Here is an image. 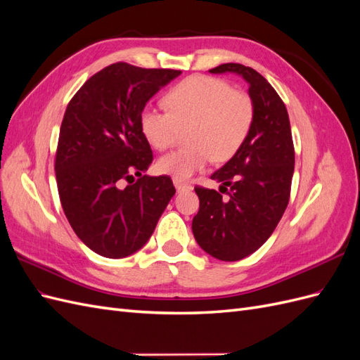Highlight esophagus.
<instances>
[{
  "mask_svg": "<svg viewBox=\"0 0 360 360\" xmlns=\"http://www.w3.org/2000/svg\"><path fill=\"white\" fill-rule=\"evenodd\" d=\"M174 186H176V189L179 192L181 191H186V189H191V184L188 183H183V181H179V180H174Z\"/></svg>",
  "mask_w": 360,
  "mask_h": 360,
  "instance_id": "esophagus-1",
  "label": "esophagus"
}]
</instances>
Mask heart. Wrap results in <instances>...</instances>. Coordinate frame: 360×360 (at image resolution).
<instances>
[{
	"label": "heart",
	"instance_id": "heart-1",
	"mask_svg": "<svg viewBox=\"0 0 360 360\" xmlns=\"http://www.w3.org/2000/svg\"><path fill=\"white\" fill-rule=\"evenodd\" d=\"M169 111L146 106L139 117L141 132L151 147L165 150L188 129L189 147L174 150L158 160V171L186 181L212 159L225 162L242 147L254 122L250 97L226 81L193 75L179 82L165 97Z\"/></svg>",
	"mask_w": 360,
	"mask_h": 360
}]
</instances>
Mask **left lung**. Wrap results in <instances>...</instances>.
Masks as SVG:
<instances>
[{"label":"left lung","mask_w":360,"mask_h":360,"mask_svg":"<svg viewBox=\"0 0 360 360\" xmlns=\"http://www.w3.org/2000/svg\"><path fill=\"white\" fill-rule=\"evenodd\" d=\"M210 73H236L248 82L254 122L242 147L212 174L219 191L195 188L200 210L193 216L195 240L221 261L242 259L264 245L275 231L290 200L294 146L287 108L264 76L237 63L221 64Z\"/></svg>","instance_id":"obj_1"}]
</instances>
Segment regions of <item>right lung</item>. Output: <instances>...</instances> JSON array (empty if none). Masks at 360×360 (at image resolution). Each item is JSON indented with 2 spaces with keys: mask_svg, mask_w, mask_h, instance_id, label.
<instances>
[{
  "mask_svg": "<svg viewBox=\"0 0 360 360\" xmlns=\"http://www.w3.org/2000/svg\"><path fill=\"white\" fill-rule=\"evenodd\" d=\"M180 73L115 63L93 75L68 105L56 156L58 193L73 231L96 254H135L176 193L168 176L144 174L153 153L139 117Z\"/></svg>",
  "mask_w": 360,
  "mask_h": 360,
  "instance_id": "obj_1",
  "label": "right lung"
}]
</instances>
